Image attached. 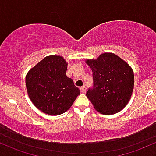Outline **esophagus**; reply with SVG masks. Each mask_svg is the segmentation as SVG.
Masks as SVG:
<instances>
[{
  "mask_svg": "<svg viewBox=\"0 0 156 156\" xmlns=\"http://www.w3.org/2000/svg\"><path fill=\"white\" fill-rule=\"evenodd\" d=\"M80 91H81V92H82V93H84V92H86V91H87L86 87L83 86V87H80Z\"/></svg>",
  "mask_w": 156,
  "mask_h": 156,
  "instance_id": "obj_1",
  "label": "esophagus"
}]
</instances>
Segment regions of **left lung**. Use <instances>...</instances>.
Listing matches in <instances>:
<instances>
[{
    "mask_svg": "<svg viewBox=\"0 0 156 156\" xmlns=\"http://www.w3.org/2000/svg\"><path fill=\"white\" fill-rule=\"evenodd\" d=\"M93 84L87 96L98 112L112 115L125 107L134 87L133 69L113 53H104L96 60H87Z\"/></svg>",
    "mask_w": 156,
    "mask_h": 156,
    "instance_id": "obj_1",
    "label": "left lung"
}]
</instances>
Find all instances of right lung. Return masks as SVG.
<instances>
[{"mask_svg":"<svg viewBox=\"0 0 156 156\" xmlns=\"http://www.w3.org/2000/svg\"><path fill=\"white\" fill-rule=\"evenodd\" d=\"M67 64L61 56L51 55L30 70L26 86L31 101L44 113L58 115L66 112L80 95L74 82L66 76Z\"/></svg>","mask_w":156,"mask_h":156,"instance_id":"1","label":"right lung"}]
</instances>
